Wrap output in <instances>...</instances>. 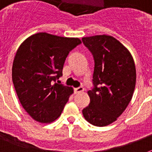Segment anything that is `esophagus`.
<instances>
[{
  "instance_id": "esophagus-1",
  "label": "esophagus",
  "mask_w": 152,
  "mask_h": 152,
  "mask_svg": "<svg viewBox=\"0 0 152 152\" xmlns=\"http://www.w3.org/2000/svg\"><path fill=\"white\" fill-rule=\"evenodd\" d=\"M83 91H84V88L81 86V87H79V88H76L74 89V91H75V93L76 94H79V93H81L83 92Z\"/></svg>"
}]
</instances>
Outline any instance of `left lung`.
I'll return each instance as SVG.
<instances>
[{"label":"left lung","instance_id":"1","mask_svg":"<svg viewBox=\"0 0 152 152\" xmlns=\"http://www.w3.org/2000/svg\"><path fill=\"white\" fill-rule=\"evenodd\" d=\"M82 41L95 60L94 88L88 91L90 104L82 112L91 125L103 127L115 121L132 99L135 63L129 50L110 35L84 37Z\"/></svg>","mask_w":152,"mask_h":152}]
</instances>
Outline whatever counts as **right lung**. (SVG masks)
<instances>
[{"label":"right lung","mask_w":152,"mask_h":152,"mask_svg":"<svg viewBox=\"0 0 152 152\" xmlns=\"http://www.w3.org/2000/svg\"><path fill=\"white\" fill-rule=\"evenodd\" d=\"M81 43L40 32L20 45L13 61L12 75L20 103L34 120L50 123L59 118L73 88L54 83L62 76L69 52Z\"/></svg>","instance_id":"1"}]
</instances>
